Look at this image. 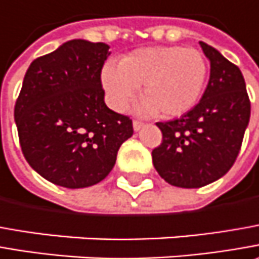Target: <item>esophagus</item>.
<instances>
[{"instance_id":"34e87169","label":"esophagus","mask_w":259,"mask_h":259,"mask_svg":"<svg viewBox=\"0 0 259 259\" xmlns=\"http://www.w3.org/2000/svg\"><path fill=\"white\" fill-rule=\"evenodd\" d=\"M143 126H145V123H143V121H140V120H133V129L136 130V132H138V130L142 129Z\"/></svg>"}]
</instances>
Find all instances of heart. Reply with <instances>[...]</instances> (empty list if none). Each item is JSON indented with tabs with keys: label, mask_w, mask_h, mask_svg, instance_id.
<instances>
[{
	"label": "heart",
	"mask_w": 259,
	"mask_h": 259,
	"mask_svg": "<svg viewBox=\"0 0 259 259\" xmlns=\"http://www.w3.org/2000/svg\"><path fill=\"white\" fill-rule=\"evenodd\" d=\"M208 78L206 60L198 50L147 47L132 51L119 66L106 64L102 83L116 110H124L142 85L139 112L172 119L199 102Z\"/></svg>",
	"instance_id": "heart-1"
}]
</instances>
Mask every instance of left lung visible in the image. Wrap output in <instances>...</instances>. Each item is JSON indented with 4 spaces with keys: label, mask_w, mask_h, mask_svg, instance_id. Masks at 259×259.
Instances as JSON below:
<instances>
[{
    "label": "left lung",
    "mask_w": 259,
    "mask_h": 259,
    "mask_svg": "<svg viewBox=\"0 0 259 259\" xmlns=\"http://www.w3.org/2000/svg\"><path fill=\"white\" fill-rule=\"evenodd\" d=\"M199 44L210 63L208 85L189 112L179 119L157 121L162 143L152 150L157 174L186 189L215 182L232 167L251 114L241 70L218 50Z\"/></svg>",
    "instance_id": "obj_1"
}]
</instances>
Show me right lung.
Instances as JSON below:
<instances>
[{
    "label": "right lung",
    "mask_w": 259,
    "mask_h": 259,
    "mask_svg": "<svg viewBox=\"0 0 259 259\" xmlns=\"http://www.w3.org/2000/svg\"><path fill=\"white\" fill-rule=\"evenodd\" d=\"M104 42L71 40L35 58L24 76L14 117L25 160L54 185L87 188L110 174L133 135L129 116L104 103Z\"/></svg>",
    "instance_id": "add662e5"
}]
</instances>
